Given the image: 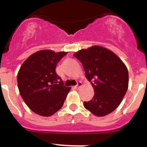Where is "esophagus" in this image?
I'll return each instance as SVG.
<instances>
[{"instance_id": "esophagus-1", "label": "esophagus", "mask_w": 147, "mask_h": 147, "mask_svg": "<svg viewBox=\"0 0 147 147\" xmlns=\"http://www.w3.org/2000/svg\"><path fill=\"white\" fill-rule=\"evenodd\" d=\"M82 86V83L81 82H78L77 83V85H76V88H80Z\"/></svg>"}]
</instances>
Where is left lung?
Masks as SVG:
<instances>
[{
    "instance_id": "8db88e82",
    "label": "left lung",
    "mask_w": 147,
    "mask_h": 147,
    "mask_svg": "<svg viewBox=\"0 0 147 147\" xmlns=\"http://www.w3.org/2000/svg\"><path fill=\"white\" fill-rule=\"evenodd\" d=\"M74 56L82 62L85 76L94 90L92 100L85 101L84 107L98 117L114 111L128 88L125 64L112 51L99 46L81 49Z\"/></svg>"
}]
</instances>
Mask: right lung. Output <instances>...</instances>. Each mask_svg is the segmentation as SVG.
I'll list each match as a JSON object with an SVG mask.
<instances>
[{"label": "right lung", "mask_w": 147, "mask_h": 147, "mask_svg": "<svg viewBox=\"0 0 147 147\" xmlns=\"http://www.w3.org/2000/svg\"><path fill=\"white\" fill-rule=\"evenodd\" d=\"M66 52L43 49L26 59L17 74V85L24 102L34 113L52 116L62 107L71 87H65L55 72Z\"/></svg>", "instance_id": "obj_1"}]
</instances>
